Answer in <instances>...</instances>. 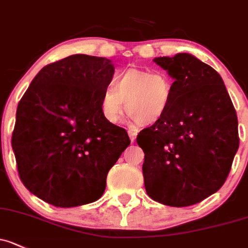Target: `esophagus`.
Wrapping results in <instances>:
<instances>
[{
  "label": "esophagus",
  "mask_w": 248,
  "mask_h": 248,
  "mask_svg": "<svg viewBox=\"0 0 248 248\" xmlns=\"http://www.w3.org/2000/svg\"><path fill=\"white\" fill-rule=\"evenodd\" d=\"M128 135H129V139H131V141L133 142L135 140V138H137L138 131L137 129H128Z\"/></svg>",
  "instance_id": "1"
}]
</instances>
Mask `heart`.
Masks as SVG:
<instances>
[{"instance_id":"1","label":"heart","mask_w":248,"mask_h":248,"mask_svg":"<svg viewBox=\"0 0 248 248\" xmlns=\"http://www.w3.org/2000/svg\"><path fill=\"white\" fill-rule=\"evenodd\" d=\"M172 93L173 80L168 74L132 67L117 75L114 85L104 90L101 111L107 121L117 124L126 107L129 117L139 124H153L169 110Z\"/></svg>"}]
</instances>
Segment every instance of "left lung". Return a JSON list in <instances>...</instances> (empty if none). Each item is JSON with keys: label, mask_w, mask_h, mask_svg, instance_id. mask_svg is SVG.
I'll return each mask as SVG.
<instances>
[{"label": "left lung", "mask_w": 248, "mask_h": 248, "mask_svg": "<svg viewBox=\"0 0 248 248\" xmlns=\"http://www.w3.org/2000/svg\"><path fill=\"white\" fill-rule=\"evenodd\" d=\"M153 62L174 82L169 110L137 137L146 192L163 204L187 207L225 183L239 148L238 117L212 66L190 53Z\"/></svg>", "instance_id": "obj_1"}]
</instances>
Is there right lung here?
<instances>
[{"label":"right lung","instance_id":"add662e5","mask_svg":"<svg viewBox=\"0 0 248 248\" xmlns=\"http://www.w3.org/2000/svg\"><path fill=\"white\" fill-rule=\"evenodd\" d=\"M115 67L103 57L72 54L43 67L19 102L12 146L25 186L52 205L100 199L107 174L131 144L104 119L101 97Z\"/></svg>","mask_w":248,"mask_h":248}]
</instances>
